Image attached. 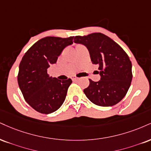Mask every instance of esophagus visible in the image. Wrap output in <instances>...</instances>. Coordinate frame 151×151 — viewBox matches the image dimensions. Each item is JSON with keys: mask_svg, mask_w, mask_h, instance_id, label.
I'll return each instance as SVG.
<instances>
[{"mask_svg": "<svg viewBox=\"0 0 151 151\" xmlns=\"http://www.w3.org/2000/svg\"><path fill=\"white\" fill-rule=\"evenodd\" d=\"M72 80H73V81L77 80V79H78V77H76V76H72Z\"/></svg>", "mask_w": 151, "mask_h": 151, "instance_id": "1", "label": "esophagus"}]
</instances>
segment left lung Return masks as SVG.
<instances>
[{
    "instance_id": "1",
    "label": "left lung",
    "mask_w": 151,
    "mask_h": 151,
    "mask_svg": "<svg viewBox=\"0 0 151 151\" xmlns=\"http://www.w3.org/2000/svg\"><path fill=\"white\" fill-rule=\"evenodd\" d=\"M74 42L84 45L93 64L99 66L101 79H89V86L83 90L94 104L103 107L116 105L127 93L132 79V62L120 46L101 33L77 36Z\"/></svg>"
}]
</instances>
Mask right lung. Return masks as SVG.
<instances>
[{
    "label": "right lung",
    "instance_id": "right-lung-1",
    "mask_svg": "<svg viewBox=\"0 0 151 151\" xmlns=\"http://www.w3.org/2000/svg\"><path fill=\"white\" fill-rule=\"evenodd\" d=\"M73 38H43L34 43L22 59L18 84L25 101L37 112L52 113L64 103L72 79L61 81L50 77L47 70L56 63L63 49L73 43Z\"/></svg>",
    "mask_w": 151,
    "mask_h": 151
}]
</instances>
